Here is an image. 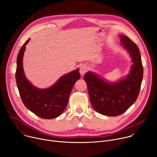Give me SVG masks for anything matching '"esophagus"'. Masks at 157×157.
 Returning a JSON list of instances; mask_svg holds the SVG:
<instances>
[{
    "label": "esophagus",
    "mask_w": 157,
    "mask_h": 157,
    "mask_svg": "<svg viewBox=\"0 0 157 157\" xmlns=\"http://www.w3.org/2000/svg\"><path fill=\"white\" fill-rule=\"evenodd\" d=\"M88 70L87 67L85 65H82L80 67V69H79V73L81 74V76H83Z\"/></svg>",
    "instance_id": "1"
}]
</instances>
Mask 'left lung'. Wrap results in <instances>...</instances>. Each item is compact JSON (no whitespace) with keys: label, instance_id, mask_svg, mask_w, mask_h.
Instances as JSON below:
<instances>
[{"label":"left lung","instance_id":"1","mask_svg":"<svg viewBox=\"0 0 157 157\" xmlns=\"http://www.w3.org/2000/svg\"><path fill=\"white\" fill-rule=\"evenodd\" d=\"M121 43L133 63L129 73L116 82L106 81L94 72L84 75L91 104L95 110L107 116H117L137 100L143 79L144 69L140 50L125 35H119Z\"/></svg>","mask_w":157,"mask_h":157}]
</instances>
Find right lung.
<instances>
[{
    "label": "right lung",
    "instance_id": "obj_1",
    "mask_svg": "<svg viewBox=\"0 0 157 157\" xmlns=\"http://www.w3.org/2000/svg\"><path fill=\"white\" fill-rule=\"evenodd\" d=\"M20 48L17 58L15 79L22 102L37 116L52 119L59 116L67 107L69 97L75 82L80 79L78 68L62 76L51 87L40 89L34 86L26 78L23 68V57L26 44Z\"/></svg>",
    "mask_w": 157,
    "mask_h": 157
}]
</instances>
